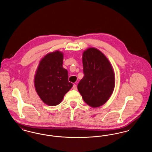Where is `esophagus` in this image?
<instances>
[{"label": "esophagus", "mask_w": 152, "mask_h": 152, "mask_svg": "<svg viewBox=\"0 0 152 152\" xmlns=\"http://www.w3.org/2000/svg\"><path fill=\"white\" fill-rule=\"evenodd\" d=\"M72 89L73 90H77V86H76V85H75V84H74L73 86Z\"/></svg>", "instance_id": "1"}]
</instances>
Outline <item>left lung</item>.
<instances>
[{"mask_svg":"<svg viewBox=\"0 0 152 152\" xmlns=\"http://www.w3.org/2000/svg\"><path fill=\"white\" fill-rule=\"evenodd\" d=\"M82 60L84 76L77 85L78 91L89 106L99 107L108 100L113 92V68L106 56L94 47L83 52Z\"/></svg>","mask_w":152,"mask_h":152,"instance_id":"8db88e82","label":"left lung"}]
</instances>
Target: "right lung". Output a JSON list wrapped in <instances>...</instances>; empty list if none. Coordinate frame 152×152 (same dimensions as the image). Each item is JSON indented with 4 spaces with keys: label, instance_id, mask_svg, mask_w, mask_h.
I'll return each mask as SVG.
<instances>
[{
    "label": "right lung",
    "instance_id": "obj_1",
    "mask_svg": "<svg viewBox=\"0 0 152 152\" xmlns=\"http://www.w3.org/2000/svg\"><path fill=\"white\" fill-rule=\"evenodd\" d=\"M64 53L59 51L48 53L42 58L34 76L36 93L44 104L58 105L73 84L68 81L67 70L63 66Z\"/></svg>",
    "mask_w": 152,
    "mask_h": 152
}]
</instances>
